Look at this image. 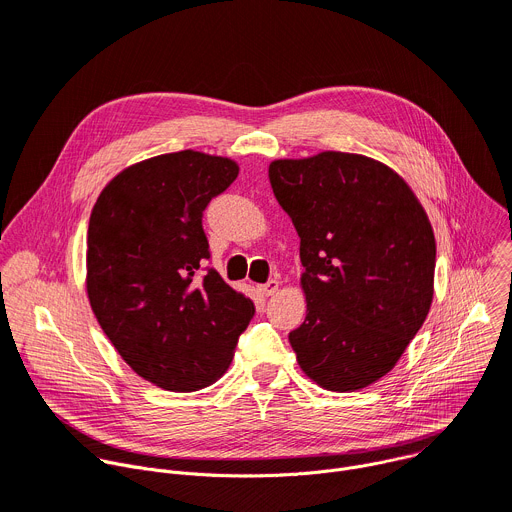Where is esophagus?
I'll use <instances>...</instances> for the list:
<instances>
[{
    "instance_id": "esophagus-1",
    "label": "esophagus",
    "mask_w": 512,
    "mask_h": 512,
    "mask_svg": "<svg viewBox=\"0 0 512 512\" xmlns=\"http://www.w3.org/2000/svg\"><path fill=\"white\" fill-rule=\"evenodd\" d=\"M278 287H280L278 280H268V282H264V285L258 287V291H260L264 297H272L274 293H278Z\"/></svg>"
}]
</instances>
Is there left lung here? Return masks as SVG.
I'll return each instance as SVG.
<instances>
[{"label": "left lung", "mask_w": 512, "mask_h": 512, "mask_svg": "<svg viewBox=\"0 0 512 512\" xmlns=\"http://www.w3.org/2000/svg\"><path fill=\"white\" fill-rule=\"evenodd\" d=\"M268 179L301 238L307 317L289 333L297 362L327 390L366 388L394 368L429 313V217L399 173L362 154L278 158Z\"/></svg>", "instance_id": "obj_1"}]
</instances>
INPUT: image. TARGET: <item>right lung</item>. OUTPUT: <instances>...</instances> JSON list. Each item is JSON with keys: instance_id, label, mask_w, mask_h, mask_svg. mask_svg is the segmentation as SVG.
<instances>
[{"instance_id": "obj_1", "label": "right lung", "mask_w": 512, "mask_h": 512, "mask_svg": "<svg viewBox=\"0 0 512 512\" xmlns=\"http://www.w3.org/2000/svg\"><path fill=\"white\" fill-rule=\"evenodd\" d=\"M240 173L197 150L146 158L99 193L87 230V297L124 362L173 392L213 384L232 364L254 303L217 270L201 217Z\"/></svg>"}]
</instances>
